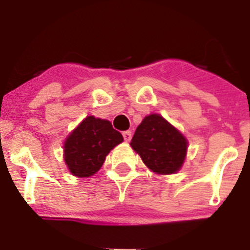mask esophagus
<instances>
[{
	"instance_id": "esophagus-1",
	"label": "esophagus",
	"mask_w": 250,
	"mask_h": 250,
	"mask_svg": "<svg viewBox=\"0 0 250 250\" xmlns=\"http://www.w3.org/2000/svg\"><path fill=\"white\" fill-rule=\"evenodd\" d=\"M123 138H125V141H130L132 139V132L130 130H125V132H123Z\"/></svg>"
}]
</instances>
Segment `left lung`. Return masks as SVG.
Returning a JSON list of instances; mask_svg holds the SVG:
<instances>
[{"label": "left lung", "mask_w": 250, "mask_h": 250, "mask_svg": "<svg viewBox=\"0 0 250 250\" xmlns=\"http://www.w3.org/2000/svg\"><path fill=\"white\" fill-rule=\"evenodd\" d=\"M130 146L146 167L157 174H174L180 170L188 152L186 138L157 113L144 118Z\"/></svg>", "instance_id": "1"}]
</instances>
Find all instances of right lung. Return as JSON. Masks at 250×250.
<instances>
[{
    "label": "right lung",
    "mask_w": 250,
    "mask_h": 250,
    "mask_svg": "<svg viewBox=\"0 0 250 250\" xmlns=\"http://www.w3.org/2000/svg\"><path fill=\"white\" fill-rule=\"evenodd\" d=\"M122 141V134L113 129L110 121L87 116L65 140L64 161L72 175L88 178L102 168L110 151Z\"/></svg>",
    "instance_id": "add662e5"
}]
</instances>
